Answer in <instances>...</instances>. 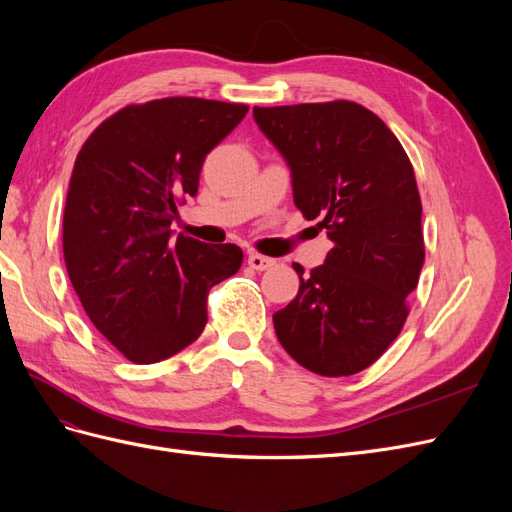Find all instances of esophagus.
<instances>
[{"mask_svg":"<svg viewBox=\"0 0 512 512\" xmlns=\"http://www.w3.org/2000/svg\"><path fill=\"white\" fill-rule=\"evenodd\" d=\"M247 265L256 271H267V269L275 267V260L269 256H262V254H250L247 256Z\"/></svg>","mask_w":512,"mask_h":512,"instance_id":"34e87169","label":"esophagus"}]
</instances>
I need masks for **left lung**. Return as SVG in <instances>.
<instances>
[{
	"instance_id": "1",
	"label": "left lung",
	"mask_w": 512,
	"mask_h": 512,
	"mask_svg": "<svg viewBox=\"0 0 512 512\" xmlns=\"http://www.w3.org/2000/svg\"><path fill=\"white\" fill-rule=\"evenodd\" d=\"M254 119L290 168L294 205L333 241L309 277L292 265L301 286L273 314L277 339L314 374H359L404 329L425 262L414 168L356 102L254 106Z\"/></svg>"
}]
</instances>
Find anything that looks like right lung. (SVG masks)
Wrapping results in <instances>:
<instances>
[{
	"instance_id": "right-lung-1",
	"label": "right lung",
	"mask_w": 512,
	"mask_h": 512,
	"mask_svg": "<svg viewBox=\"0 0 512 512\" xmlns=\"http://www.w3.org/2000/svg\"><path fill=\"white\" fill-rule=\"evenodd\" d=\"M245 113V104L203 98L130 104L76 156L66 269L89 320L132 363H158L196 342L209 290L241 267V247L175 239L170 224L196 196L207 153Z\"/></svg>"
}]
</instances>
